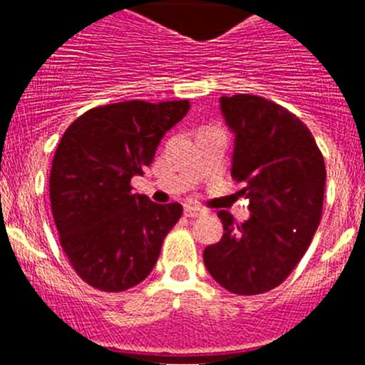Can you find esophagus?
<instances>
[{
    "label": "esophagus",
    "mask_w": 365,
    "mask_h": 365,
    "mask_svg": "<svg viewBox=\"0 0 365 365\" xmlns=\"http://www.w3.org/2000/svg\"><path fill=\"white\" fill-rule=\"evenodd\" d=\"M185 217H197V215H203L205 210L200 208V206H194V205H185Z\"/></svg>",
    "instance_id": "34e87169"
}]
</instances>
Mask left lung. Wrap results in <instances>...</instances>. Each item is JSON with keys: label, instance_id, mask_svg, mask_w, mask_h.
I'll use <instances>...</instances> for the list:
<instances>
[{"label": "left lung", "instance_id": "left-lung-1", "mask_svg": "<svg viewBox=\"0 0 365 365\" xmlns=\"http://www.w3.org/2000/svg\"><path fill=\"white\" fill-rule=\"evenodd\" d=\"M235 134L231 176L247 185L251 217L235 222L220 210L224 235L203 252L205 267L227 292L259 295L297 267L319 226L325 160L309 128L275 102L256 95L220 97Z\"/></svg>", "mask_w": 365, "mask_h": 365}]
</instances>
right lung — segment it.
Returning a JSON list of instances; mask_svg holds the SVG:
<instances>
[{
  "label": "right lung",
  "mask_w": 365,
  "mask_h": 365,
  "mask_svg": "<svg viewBox=\"0 0 365 365\" xmlns=\"http://www.w3.org/2000/svg\"><path fill=\"white\" fill-rule=\"evenodd\" d=\"M189 109V101L118 102L81 114L65 130L51 168V206L70 264L93 288L125 292L155 267L183 206L134 194L130 180Z\"/></svg>",
  "instance_id": "add662e5"
}]
</instances>
